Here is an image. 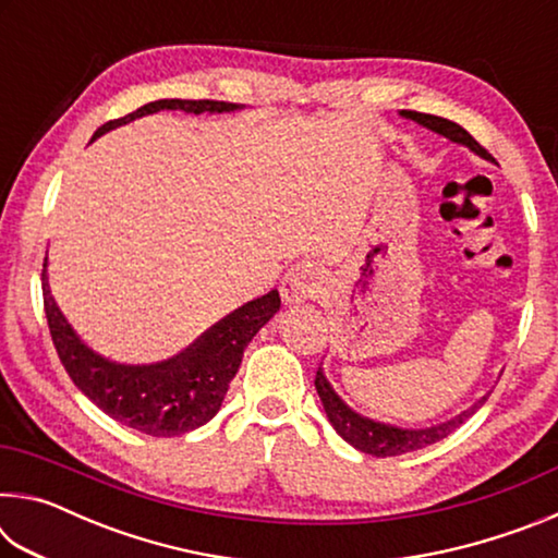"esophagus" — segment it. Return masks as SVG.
<instances>
[{"label": "esophagus", "instance_id": "1", "mask_svg": "<svg viewBox=\"0 0 558 558\" xmlns=\"http://www.w3.org/2000/svg\"><path fill=\"white\" fill-rule=\"evenodd\" d=\"M319 278L313 268L295 266L286 272V278L280 282V298L286 305H300L310 298H315L319 292Z\"/></svg>", "mask_w": 558, "mask_h": 558}]
</instances>
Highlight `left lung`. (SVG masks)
I'll return each mask as SVG.
<instances>
[{
	"mask_svg": "<svg viewBox=\"0 0 558 558\" xmlns=\"http://www.w3.org/2000/svg\"><path fill=\"white\" fill-rule=\"evenodd\" d=\"M399 116L405 120L418 122V125H423L430 132H436V135H440V137L450 140V143L468 147L470 153H475L477 157L487 159V162H495L493 155H489L485 147H480L477 140L472 137L465 128H460L458 122L438 118V116H426V112H413V110H401ZM315 389H317L319 401H323V405H325L327 421L332 423L337 436H342L349 446H354L356 450H362V452H366V456H374V458L403 456V452L433 446V442L442 440L446 436H450V433L458 426H462V423H465L470 415L487 401V396H483V399H480L475 405H470L468 411L458 413L456 418H450L446 423H438V426L403 428V426H393V423L369 418V415L354 411L352 405H349L342 396L335 391V386L329 384L323 364H319L317 376H315Z\"/></svg>",
	"mask_w": 558,
	"mask_h": 558,
	"instance_id": "1",
	"label": "left lung"
}]
</instances>
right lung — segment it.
Listing matches in <instances>:
<instances>
[{"mask_svg": "<svg viewBox=\"0 0 558 558\" xmlns=\"http://www.w3.org/2000/svg\"><path fill=\"white\" fill-rule=\"evenodd\" d=\"M159 110L216 116V112L243 110V106L219 100H155L125 118L106 122L96 130L90 143H96L110 130L128 125L137 118L155 116ZM46 266L49 260L44 263L41 272L46 319H49L56 352L65 372L81 393L88 396L110 418L155 438L182 436L209 423L219 413L229 384L241 366L243 349L280 310L278 290H270L268 295L245 302L243 307L226 315L182 354L153 364H128L100 354L88 342H83L53 298Z\"/></svg>", "mask_w": 558, "mask_h": 558, "instance_id": "obj_1", "label": "right lung"}]
</instances>
